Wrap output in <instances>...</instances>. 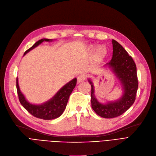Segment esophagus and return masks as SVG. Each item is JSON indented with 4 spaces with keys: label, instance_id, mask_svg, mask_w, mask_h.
Instances as JSON below:
<instances>
[{
    "label": "esophagus",
    "instance_id": "esophagus-1",
    "mask_svg": "<svg viewBox=\"0 0 156 156\" xmlns=\"http://www.w3.org/2000/svg\"><path fill=\"white\" fill-rule=\"evenodd\" d=\"M86 80V76L84 75H80L77 77V83H80Z\"/></svg>",
    "mask_w": 156,
    "mask_h": 156
}]
</instances>
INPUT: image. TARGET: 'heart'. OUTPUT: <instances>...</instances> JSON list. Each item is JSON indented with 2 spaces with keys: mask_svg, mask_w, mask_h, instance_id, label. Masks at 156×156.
Returning a JSON list of instances; mask_svg holds the SVG:
<instances>
[{
  "mask_svg": "<svg viewBox=\"0 0 156 156\" xmlns=\"http://www.w3.org/2000/svg\"><path fill=\"white\" fill-rule=\"evenodd\" d=\"M90 49L91 51H93V50L95 49V46H91L90 47ZM107 48L104 46H100L98 47H97L95 50V56L97 59H102L104 58L105 55L107 54Z\"/></svg>",
  "mask_w": 156,
  "mask_h": 156,
  "instance_id": "obj_1",
  "label": "heart"
}]
</instances>
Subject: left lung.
<instances>
[{
	"instance_id": "8db88e82",
	"label": "left lung",
	"mask_w": 156,
	"mask_h": 156,
	"mask_svg": "<svg viewBox=\"0 0 156 156\" xmlns=\"http://www.w3.org/2000/svg\"><path fill=\"white\" fill-rule=\"evenodd\" d=\"M112 43L113 57L105 66H108L120 81L123 90L122 96L115 102H108L105 104L100 103L94 94V86L88 79L91 87L92 109L98 116L105 118H115L125 113L134 104L138 88L136 66L133 59L119 43L113 40Z\"/></svg>"
}]
</instances>
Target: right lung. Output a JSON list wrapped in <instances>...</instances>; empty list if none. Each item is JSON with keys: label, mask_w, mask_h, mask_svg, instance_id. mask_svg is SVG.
I'll list each match as a JSON object with an SVG mask.
<instances>
[{"label": "right lung", "mask_w": 156, "mask_h": 156, "mask_svg": "<svg viewBox=\"0 0 156 156\" xmlns=\"http://www.w3.org/2000/svg\"><path fill=\"white\" fill-rule=\"evenodd\" d=\"M52 40L43 38L37 42L31 47L30 48L25 52L24 55H26L31 50L37 46L43 41H52ZM77 84V79L74 78L69 83L66 84L64 86L57 92L51 99H50L47 102L42 104L35 105L29 103L22 94L18 85V78H16V89L18 95V98L22 106L26 109L29 113L33 116L43 119L45 120H52L59 117L64 112L68 98L72 92L73 90L76 87Z\"/></svg>", "instance_id": "1"}]
</instances>
